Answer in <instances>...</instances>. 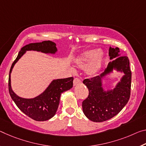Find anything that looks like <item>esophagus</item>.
<instances>
[{
    "mask_svg": "<svg viewBox=\"0 0 146 146\" xmlns=\"http://www.w3.org/2000/svg\"><path fill=\"white\" fill-rule=\"evenodd\" d=\"M80 82H81V80H80V79L79 78H75V79H74V80H73V84H74V86L79 84Z\"/></svg>",
    "mask_w": 146,
    "mask_h": 146,
    "instance_id": "obj_1",
    "label": "esophagus"
}]
</instances>
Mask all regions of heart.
<instances>
[{"mask_svg":"<svg viewBox=\"0 0 146 146\" xmlns=\"http://www.w3.org/2000/svg\"><path fill=\"white\" fill-rule=\"evenodd\" d=\"M103 58V52L101 50H88L78 57L76 64L80 68H84L87 66V73L89 75H94L101 69Z\"/></svg>","mask_w":146,"mask_h":146,"instance_id":"b5f03b06","label":"heart"}]
</instances>
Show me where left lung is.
<instances>
[{
	"label": "left lung",
	"instance_id": "obj_1",
	"mask_svg": "<svg viewBox=\"0 0 146 146\" xmlns=\"http://www.w3.org/2000/svg\"><path fill=\"white\" fill-rule=\"evenodd\" d=\"M118 47H110L108 54L110 62L105 71L100 75L91 78H86L83 83L89 91L88 98L82 103L84 115L94 122H102L117 115L128 103L131 95V71L129 60L127 56H119ZM113 69L123 72L124 75L113 90L106 92L102 88V79L112 72Z\"/></svg>",
	"mask_w": 146,
	"mask_h": 146
}]
</instances>
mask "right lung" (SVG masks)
I'll return each instance as SVG.
<instances>
[{
	"mask_svg": "<svg viewBox=\"0 0 146 146\" xmlns=\"http://www.w3.org/2000/svg\"><path fill=\"white\" fill-rule=\"evenodd\" d=\"M27 50H36L43 53L54 54L57 51L56 43L51 41L30 43L21 48L17 58L11 65L8 78L9 93L17 107L28 116L36 121H43L52 117L56 114L61 94L73 87V77L53 80L45 91L32 99H25L16 95L11 89V73L17 62Z\"/></svg>",
	"mask_w": 146,
	"mask_h": 146,
	"instance_id": "obj_1",
	"label": "right lung"
}]
</instances>
